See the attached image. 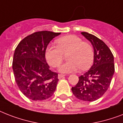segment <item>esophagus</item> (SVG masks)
<instances>
[{"label":"esophagus","instance_id":"esophagus-1","mask_svg":"<svg viewBox=\"0 0 123 123\" xmlns=\"http://www.w3.org/2000/svg\"><path fill=\"white\" fill-rule=\"evenodd\" d=\"M64 76H65V75H61V74H59V75H58V79H62V78H64Z\"/></svg>","mask_w":123,"mask_h":123}]
</instances>
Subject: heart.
<instances>
[{
  "label": "heart",
  "mask_w": 123,
  "mask_h": 123,
  "mask_svg": "<svg viewBox=\"0 0 123 123\" xmlns=\"http://www.w3.org/2000/svg\"><path fill=\"white\" fill-rule=\"evenodd\" d=\"M57 46L49 45L46 48L45 57L52 67L57 68L61 64L64 54L68 53V61L62 64L59 71L62 73H69L79 70L89 69L93 63L94 50L88 43L84 42L80 37L75 35L61 37L56 41Z\"/></svg>",
  "instance_id": "1"
}]
</instances>
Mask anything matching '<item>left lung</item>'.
Wrapping results in <instances>:
<instances>
[{
  "mask_svg": "<svg viewBox=\"0 0 123 123\" xmlns=\"http://www.w3.org/2000/svg\"><path fill=\"white\" fill-rule=\"evenodd\" d=\"M81 34L93 46L94 62L89 71L79 77L71 91L78 99L93 101L100 98L110 86L115 70L114 55L102 40L86 32Z\"/></svg>",
  "mask_w": 123,
  "mask_h": 123,
  "instance_id": "obj_1",
  "label": "left lung"
}]
</instances>
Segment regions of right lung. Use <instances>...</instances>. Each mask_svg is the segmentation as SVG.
Segmentation results:
<instances>
[{
  "label": "right lung",
  "instance_id": "obj_1",
  "mask_svg": "<svg viewBox=\"0 0 123 123\" xmlns=\"http://www.w3.org/2000/svg\"><path fill=\"white\" fill-rule=\"evenodd\" d=\"M61 32H36L19 43L14 50L12 69L17 86L29 99L40 101L51 97L59 81L45 59L50 41Z\"/></svg>",
  "mask_w": 123,
  "mask_h": 123
}]
</instances>
